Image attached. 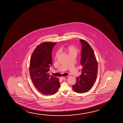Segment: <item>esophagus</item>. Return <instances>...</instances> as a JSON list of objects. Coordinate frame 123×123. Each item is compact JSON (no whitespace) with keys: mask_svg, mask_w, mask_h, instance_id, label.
<instances>
[{"mask_svg":"<svg viewBox=\"0 0 123 123\" xmlns=\"http://www.w3.org/2000/svg\"><path fill=\"white\" fill-rule=\"evenodd\" d=\"M65 78H66V77H61L60 78V79L61 80H63L65 79Z\"/></svg>","mask_w":123,"mask_h":123,"instance_id":"esophagus-1","label":"esophagus"}]
</instances>
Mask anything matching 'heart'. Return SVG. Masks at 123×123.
<instances>
[{
  "mask_svg": "<svg viewBox=\"0 0 123 123\" xmlns=\"http://www.w3.org/2000/svg\"><path fill=\"white\" fill-rule=\"evenodd\" d=\"M64 51L67 53L68 55H74L76 57L77 55L79 50L77 48L73 45L68 46L67 47H64ZM59 54V52H57L55 55V58H56Z\"/></svg>",
  "mask_w": 123,
  "mask_h": 123,
  "instance_id": "1",
  "label": "heart"
}]
</instances>
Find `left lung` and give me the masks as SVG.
I'll return each mask as SVG.
<instances>
[{"instance_id": "1", "label": "left lung", "mask_w": 123, "mask_h": 123, "mask_svg": "<svg viewBox=\"0 0 123 123\" xmlns=\"http://www.w3.org/2000/svg\"><path fill=\"white\" fill-rule=\"evenodd\" d=\"M82 45L81 65V74L76 78V82L73 89L79 93L89 91L96 81L98 71V63L93 49L86 41L80 39Z\"/></svg>"}]
</instances>
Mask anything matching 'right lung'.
<instances>
[{
    "label": "right lung",
    "instance_id": "obj_1",
    "mask_svg": "<svg viewBox=\"0 0 123 123\" xmlns=\"http://www.w3.org/2000/svg\"><path fill=\"white\" fill-rule=\"evenodd\" d=\"M56 43L44 42L32 53L29 65L31 78L36 88L43 94H55L59 89V79L48 74L52 64V51Z\"/></svg>",
    "mask_w": 123,
    "mask_h": 123
}]
</instances>
